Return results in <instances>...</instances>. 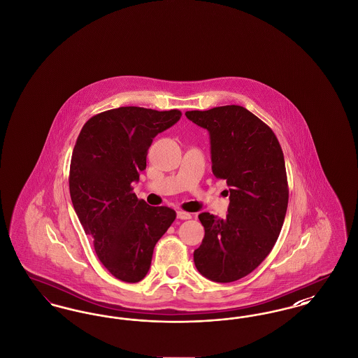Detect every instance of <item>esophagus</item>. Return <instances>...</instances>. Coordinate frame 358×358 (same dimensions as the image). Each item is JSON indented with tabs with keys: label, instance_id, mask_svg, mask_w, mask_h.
I'll use <instances>...</instances> for the list:
<instances>
[{
	"label": "esophagus",
	"instance_id": "obj_1",
	"mask_svg": "<svg viewBox=\"0 0 358 358\" xmlns=\"http://www.w3.org/2000/svg\"><path fill=\"white\" fill-rule=\"evenodd\" d=\"M177 219H180V220H189V219H192V215L187 213V212H184V210H178L177 212Z\"/></svg>",
	"mask_w": 358,
	"mask_h": 358
}]
</instances>
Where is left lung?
<instances>
[{"label": "left lung", "mask_w": 358, "mask_h": 358, "mask_svg": "<svg viewBox=\"0 0 358 358\" xmlns=\"http://www.w3.org/2000/svg\"><path fill=\"white\" fill-rule=\"evenodd\" d=\"M185 115L209 131L212 171L229 187L224 220L199 215L205 236L193 254L194 264L213 282H235L268 256L280 234L289 204L283 152L273 130L241 106Z\"/></svg>", "instance_id": "1"}]
</instances>
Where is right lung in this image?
Listing matches in <instances>:
<instances>
[{
	"label": "right lung",
	"mask_w": 358,
	"mask_h": 358,
	"mask_svg": "<svg viewBox=\"0 0 358 358\" xmlns=\"http://www.w3.org/2000/svg\"><path fill=\"white\" fill-rule=\"evenodd\" d=\"M181 115L180 110L113 108L87 120L76 139L69 166L72 205L103 266L123 282L146 276L157 241L176 220L171 208L139 200L131 184L146 169L154 136Z\"/></svg>",
	"instance_id": "add662e5"
}]
</instances>
